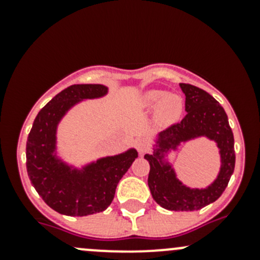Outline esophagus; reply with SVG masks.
<instances>
[{
    "mask_svg": "<svg viewBox=\"0 0 260 260\" xmlns=\"http://www.w3.org/2000/svg\"><path fill=\"white\" fill-rule=\"evenodd\" d=\"M136 146H137V149H138V152H140V154L146 153L149 148L148 142H147L146 140H138L137 143H136Z\"/></svg>",
    "mask_w": 260,
    "mask_h": 260,
    "instance_id": "obj_1",
    "label": "esophagus"
}]
</instances>
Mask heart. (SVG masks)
I'll return each mask as SVG.
<instances>
[{
  "label": "heart",
  "mask_w": 260,
  "mask_h": 260,
  "mask_svg": "<svg viewBox=\"0 0 260 260\" xmlns=\"http://www.w3.org/2000/svg\"><path fill=\"white\" fill-rule=\"evenodd\" d=\"M141 107L145 111L156 109V117L164 124H172L180 119L183 111V102L176 94L165 90H148L141 99Z\"/></svg>",
  "instance_id": "b5f03b06"
}]
</instances>
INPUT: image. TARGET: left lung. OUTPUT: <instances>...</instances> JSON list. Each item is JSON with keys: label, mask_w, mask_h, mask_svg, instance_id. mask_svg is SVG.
I'll use <instances>...</instances> for the list:
<instances>
[{"label": "left lung", "mask_w": 260, "mask_h": 260, "mask_svg": "<svg viewBox=\"0 0 260 260\" xmlns=\"http://www.w3.org/2000/svg\"><path fill=\"white\" fill-rule=\"evenodd\" d=\"M180 88L186 96L187 113L180 123L156 135L153 152L145 154L149 164L148 187L153 200L166 210L195 211L216 201L226 188L235 167L234 136L224 108L214 96L191 84L181 83ZM200 137L217 143L220 170L210 185L192 189L177 179L168 153L182 143Z\"/></svg>", "instance_id": "obj_1"}]
</instances>
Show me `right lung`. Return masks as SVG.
Segmentation results:
<instances>
[{
    "instance_id": "add662e5",
    "label": "right lung",
    "mask_w": 260,
    "mask_h": 260,
    "mask_svg": "<svg viewBox=\"0 0 260 260\" xmlns=\"http://www.w3.org/2000/svg\"><path fill=\"white\" fill-rule=\"evenodd\" d=\"M108 94L102 84H74L39 112L26 142L28 179L44 201L59 214L86 216L106 210L118 182L138 157L135 148L106 156L81 167L68 164L57 152V127L64 115L86 99Z\"/></svg>"
}]
</instances>
